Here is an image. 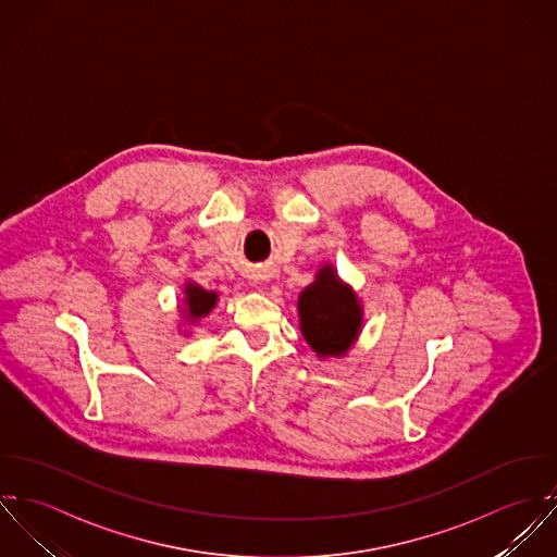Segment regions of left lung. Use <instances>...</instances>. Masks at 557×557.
Here are the masks:
<instances>
[{
  "label": "left lung",
  "instance_id": "left-lung-1",
  "mask_svg": "<svg viewBox=\"0 0 557 557\" xmlns=\"http://www.w3.org/2000/svg\"><path fill=\"white\" fill-rule=\"evenodd\" d=\"M299 327L319 357L344 355L361 330V304L350 286L339 282L332 264L299 295Z\"/></svg>",
  "mask_w": 557,
  "mask_h": 557
}]
</instances>
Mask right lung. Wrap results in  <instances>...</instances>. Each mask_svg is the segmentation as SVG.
Segmentation results:
<instances>
[{
	"label": "right lung",
	"mask_w": 557,
	"mask_h": 557,
	"mask_svg": "<svg viewBox=\"0 0 557 557\" xmlns=\"http://www.w3.org/2000/svg\"><path fill=\"white\" fill-rule=\"evenodd\" d=\"M220 295L213 293V290H207L194 282H187L185 284V299H183V314H185V321L189 323H196L200 319H205L218 304Z\"/></svg>",
	"instance_id": "1"
}]
</instances>
